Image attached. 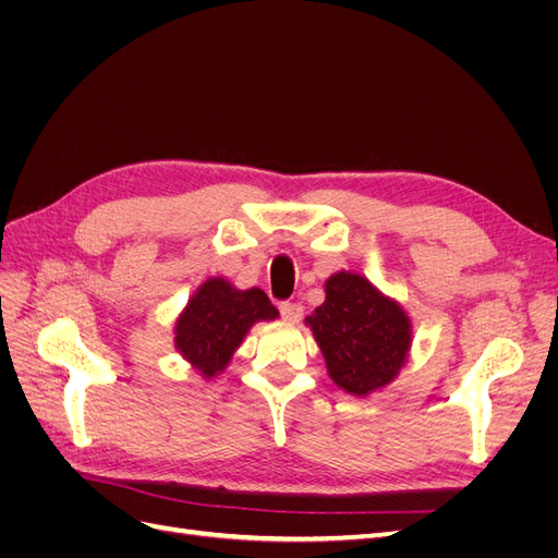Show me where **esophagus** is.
Segmentation results:
<instances>
[{
	"label": "esophagus",
	"instance_id": "obj_1",
	"mask_svg": "<svg viewBox=\"0 0 558 558\" xmlns=\"http://www.w3.org/2000/svg\"><path fill=\"white\" fill-rule=\"evenodd\" d=\"M279 312H281V316L286 320H289V324H298V320L302 318V305H300V302H281Z\"/></svg>",
	"mask_w": 558,
	"mask_h": 558
}]
</instances>
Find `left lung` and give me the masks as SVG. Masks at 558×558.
<instances>
[{
	"instance_id": "obj_1",
	"label": "left lung",
	"mask_w": 558,
	"mask_h": 558,
	"mask_svg": "<svg viewBox=\"0 0 558 558\" xmlns=\"http://www.w3.org/2000/svg\"><path fill=\"white\" fill-rule=\"evenodd\" d=\"M332 381L367 396L391 381L412 342L410 318L361 275L337 272L326 281V302L307 316Z\"/></svg>"
}]
</instances>
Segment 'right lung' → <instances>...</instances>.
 Instances as JSON below:
<instances>
[{"label":"right lung","instance_id":"right-lung-1","mask_svg":"<svg viewBox=\"0 0 558 558\" xmlns=\"http://www.w3.org/2000/svg\"><path fill=\"white\" fill-rule=\"evenodd\" d=\"M277 307L260 289L238 291L223 279H209L191 298L177 324V349L207 379L228 365L232 351L256 320L277 318Z\"/></svg>","mask_w":558,"mask_h":558}]
</instances>
